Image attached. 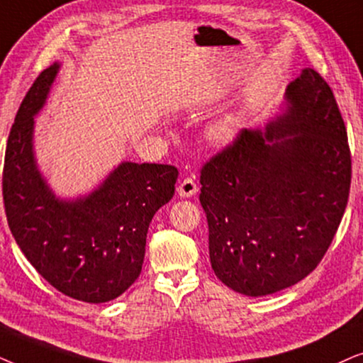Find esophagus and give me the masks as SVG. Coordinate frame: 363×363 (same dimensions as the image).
Wrapping results in <instances>:
<instances>
[{
	"label": "esophagus",
	"instance_id": "esophagus-1",
	"mask_svg": "<svg viewBox=\"0 0 363 363\" xmlns=\"http://www.w3.org/2000/svg\"><path fill=\"white\" fill-rule=\"evenodd\" d=\"M197 192V184L192 177H186L177 187V194L181 197H192Z\"/></svg>",
	"mask_w": 363,
	"mask_h": 363
}]
</instances>
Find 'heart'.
Here are the masks:
<instances>
[{
	"mask_svg": "<svg viewBox=\"0 0 363 363\" xmlns=\"http://www.w3.org/2000/svg\"><path fill=\"white\" fill-rule=\"evenodd\" d=\"M239 129V119L234 114H225L216 119L207 128L206 136L212 144H227L235 138Z\"/></svg>",
	"mask_w": 363,
	"mask_h": 363,
	"instance_id": "obj_1",
	"label": "heart"
}]
</instances>
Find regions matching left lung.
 <instances>
[{
  "instance_id": "8db88e82",
  "label": "left lung",
  "mask_w": 363,
  "mask_h": 363,
  "mask_svg": "<svg viewBox=\"0 0 363 363\" xmlns=\"http://www.w3.org/2000/svg\"><path fill=\"white\" fill-rule=\"evenodd\" d=\"M284 98L264 129H242L201 171L212 269L249 297L307 277L349 201L350 149L330 86L306 67Z\"/></svg>"
}]
</instances>
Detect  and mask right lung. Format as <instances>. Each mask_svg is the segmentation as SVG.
Listing matches in <instances>:
<instances>
[{"label": "right lung", "instance_id": "1", "mask_svg": "<svg viewBox=\"0 0 363 363\" xmlns=\"http://www.w3.org/2000/svg\"><path fill=\"white\" fill-rule=\"evenodd\" d=\"M60 66L36 77L14 118L4 154V209L21 252L52 287L76 301L103 303L141 274L149 224L172 199L179 172L167 164L121 162L89 194L57 197L38 167L33 139L35 116Z\"/></svg>", "mask_w": 363, "mask_h": 363}]
</instances>
